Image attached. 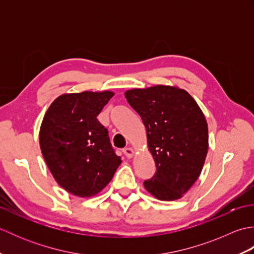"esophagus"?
<instances>
[{"instance_id": "1", "label": "esophagus", "mask_w": 254, "mask_h": 254, "mask_svg": "<svg viewBox=\"0 0 254 254\" xmlns=\"http://www.w3.org/2000/svg\"><path fill=\"white\" fill-rule=\"evenodd\" d=\"M123 153L127 158H132L134 156V149L132 147H127V148L123 149Z\"/></svg>"}]
</instances>
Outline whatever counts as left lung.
Returning a JSON list of instances; mask_svg holds the SVG:
<instances>
[{
    "label": "left lung",
    "mask_w": 254,
    "mask_h": 254,
    "mask_svg": "<svg viewBox=\"0 0 254 254\" xmlns=\"http://www.w3.org/2000/svg\"><path fill=\"white\" fill-rule=\"evenodd\" d=\"M141 116L156 174L144 187L160 201L181 198L201 175L208 150V127L201 108L187 90L155 85L127 90Z\"/></svg>",
    "instance_id": "1"
}]
</instances>
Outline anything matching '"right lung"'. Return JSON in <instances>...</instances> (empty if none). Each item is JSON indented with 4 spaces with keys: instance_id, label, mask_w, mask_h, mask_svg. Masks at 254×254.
Segmentation results:
<instances>
[{
    "instance_id": "obj_1",
    "label": "right lung",
    "mask_w": 254,
    "mask_h": 254,
    "mask_svg": "<svg viewBox=\"0 0 254 254\" xmlns=\"http://www.w3.org/2000/svg\"><path fill=\"white\" fill-rule=\"evenodd\" d=\"M115 93L83 91L59 96L48 108L39 132L42 156L58 185L79 197L104 190L122 160L97 120Z\"/></svg>"
}]
</instances>
